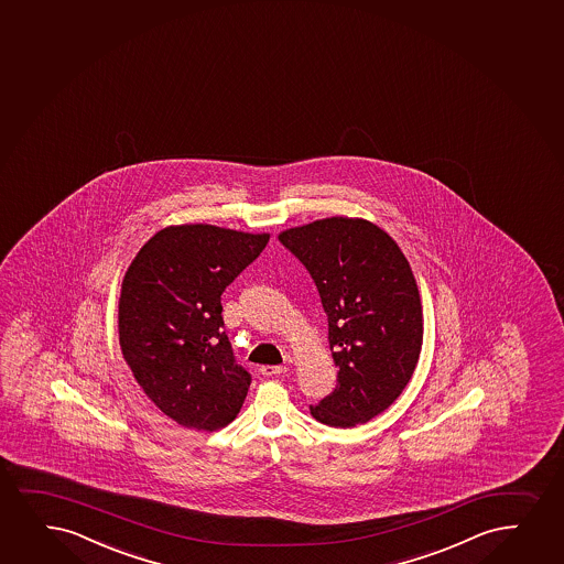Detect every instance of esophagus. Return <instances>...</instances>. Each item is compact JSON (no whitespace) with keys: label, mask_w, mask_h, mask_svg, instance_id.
<instances>
[{"label":"esophagus","mask_w":564,"mask_h":564,"mask_svg":"<svg viewBox=\"0 0 564 564\" xmlns=\"http://www.w3.org/2000/svg\"><path fill=\"white\" fill-rule=\"evenodd\" d=\"M286 372V367H273V365H264V367H260V375L264 376H278Z\"/></svg>","instance_id":"esophagus-1"}]
</instances>
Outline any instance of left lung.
<instances>
[{
    "label": "left lung",
    "mask_w": 564,
    "mask_h": 564,
    "mask_svg": "<svg viewBox=\"0 0 564 564\" xmlns=\"http://www.w3.org/2000/svg\"><path fill=\"white\" fill-rule=\"evenodd\" d=\"M279 241L315 281L338 367L333 393L310 412L330 427L365 424L403 393L416 369L424 319L411 264L362 218H323L281 231Z\"/></svg>",
    "instance_id": "left-lung-1"
}]
</instances>
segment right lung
Masks as SVG:
<instances>
[{
    "mask_svg": "<svg viewBox=\"0 0 564 564\" xmlns=\"http://www.w3.org/2000/svg\"><path fill=\"white\" fill-rule=\"evenodd\" d=\"M268 241L270 234L210 224L169 226L129 265L119 346L140 388L176 424L216 432L241 411L251 375L224 333L220 296Z\"/></svg>",
    "mask_w": 564,
    "mask_h": 564,
    "instance_id": "add662e5",
    "label": "right lung"
}]
</instances>
